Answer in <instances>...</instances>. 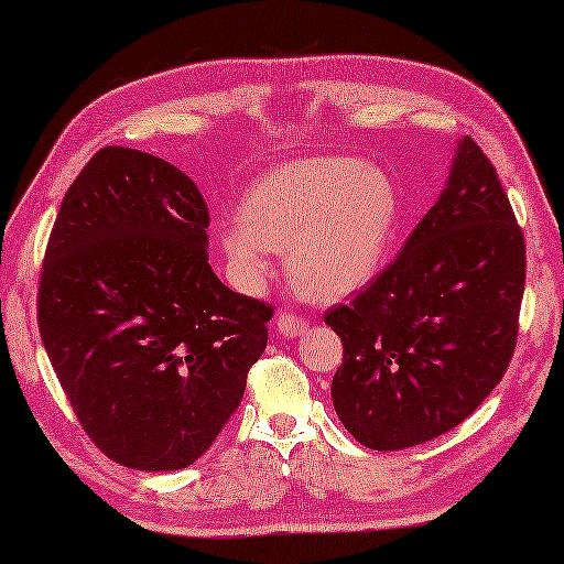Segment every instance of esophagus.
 I'll return each mask as SVG.
<instances>
[{
    "instance_id": "34e87169",
    "label": "esophagus",
    "mask_w": 564,
    "mask_h": 564,
    "mask_svg": "<svg viewBox=\"0 0 564 564\" xmlns=\"http://www.w3.org/2000/svg\"><path fill=\"white\" fill-rule=\"evenodd\" d=\"M275 332L283 334V337H301L303 332H307V322L297 315H279L275 317Z\"/></svg>"
}]
</instances>
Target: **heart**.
<instances>
[{
    "instance_id": "heart-1",
    "label": "heart",
    "mask_w": 564,
    "mask_h": 564,
    "mask_svg": "<svg viewBox=\"0 0 564 564\" xmlns=\"http://www.w3.org/2000/svg\"><path fill=\"white\" fill-rule=\"evenodd\" d=\"M400 223L388 172L354 158H305L275 166L247 188L242 218L218 227L235 283L259 291L271 251H285V279L310 301L334 303L376 279Z\"/></svg>"
}]
</instances>
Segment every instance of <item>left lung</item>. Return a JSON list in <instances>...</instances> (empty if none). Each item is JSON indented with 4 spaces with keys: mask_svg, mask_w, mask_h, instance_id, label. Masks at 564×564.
<instances>
[{
    "mask_svg": "<svg viewBox=\"0 0 564 564\" xmlns=\"http://www.w3.org/2000/svg\"><path fill=\"white\" fill-rule=\"evenodd\" d=\"M523 283V232L495 166L463 138L400 257L325 317L344 344L332 402L346 431L402 451L465 422L511 361Z\"/></svg>",
    "mask_w": 564,
    "mask_h": 564,
    "instance_id": "left-lung-1",
    "label": "left lung"
}]
</instances>
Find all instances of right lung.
<instances>
[{
  "mask_svg": "<svg viewBox=\"0 0 564 564\" xmlns=\"http://www.w3.org/2000/svg\"><path fill=\"white\" fill-rule=\"evenodd\" d=\"M208 223L182 170L104 148L67 188L45 249V354L89 438L133 470L198 460L267 349L273 310L215 275Z\"/></svg>",
  "mask_w": 564,
  "mask_h": 564,
  "instance_id": "1",
  "label": "right lung"
}]
</instances>
